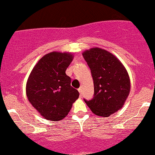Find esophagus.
<instances>
[{"label": "esophagus", "instance_id": "obj_1", "mask_svg": "<svg viewBox=\"0 0 155 155\" xmlns=\"http://www.w3.org/2000/svg\"><path fill=\"white\" fill-rule=\"evenodd\" d=\"M78 91H79V93H80V97H81L82 96V89L81 88H78Z\"/></svg>", "mask_w": 155, "mask_h": 155}]
</instances>
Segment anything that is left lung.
Wrapping results in <instances>:
<instances>
[{
    "mask_svg": "<svg viewBox=\"0 0 155 155\" xmlns=\"http://www.w3.org/2000/svg\"><path fill=\"white\" fill-rule=\"evenodd\" d=\"M94 81V97L85 103L96 115L109 117L121 108L129 94L130 78L114 55L98 48L83 53Z\"/></svg>",
    "mask_w": 155,
    "mask_h": 155,
    "instance_id": "obj_1",
    "label": "left lung"
}]
</instances>
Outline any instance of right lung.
Returning a JSON list of instances; mask_svg holds the SVG:
<instances>
[{"mask_svg": "<svg viewBox=\"0 0 155 155\" xmlns=\"http://www.w3.org/2000/svg\"><path fill=\"white\" fill-rule=\"evenodd\" d=\"M72 60L69 53L51 52L40 59L28 78V101L47 120H62L78 98V91L65 73Z\"/></svg>", "mask_w": 155, "mask_h": 155, "instance_id": "1", "label": "right lung"}]
</instances>
